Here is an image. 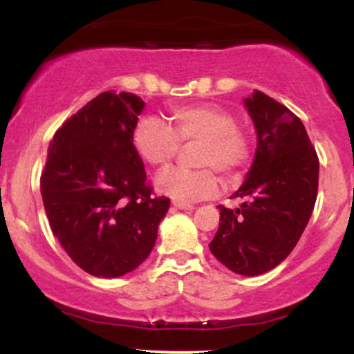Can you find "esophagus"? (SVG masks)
I'll use <instances>...</instances> for the list:
<instances>
[{
	"label": "esophagus",
	"instance_id": "1",
	"mask_svg": "<svg viewBox=\"0 0 354 354\" xmlns=\"http://www.w3.org/2000/svg\"><path fill=\"white\" fill-rule=\"evenodd\" d=\"M174 209H181V211H193L194 206L193 205H185V203H173Z\"/></svg>",
	"mask_w": 354,
	"mask_h": 354
}]
</instances>
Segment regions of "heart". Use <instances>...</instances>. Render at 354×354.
<instances>
[{"label":"heart","mask_w":354,"mask_h":354,"mask_svg":"<svg viewBox=\"0 0 354 354\" xmlns=\"http://www.w3.org/2000/svg\"><path fill=\"white\" fill-rule=\"evenodd\" d=\"M171 124L143 116L133 128V148L154 168H165L180 153V145H194V163L200 169L171 168L156 176V189L176 203H194L213 196L219 181L214 169L233 180L250 160V141L238 128L236 118L216 104L174 108Z\"/></svg>","instance_id":"1"}]
</instances>
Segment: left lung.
Here are the masks:
<instances>
[{"label": "left lung", "instance_id": "1", "mask_svg": "<svg viewBox=\"0 0 354 354\" xmlns=\"http://www.w3.org/2000/svg\"><path fill=\"white\" fill-rule=\"evenodd\" d=\"M245 108L256 129V153L234 191L236 209L219 208L211 253L228 270L258 276L288 258L315 208L319 161L295 113L254 89Z\"/></svg>", "mask_w": 354, "mask_h": 354}]
</instances>
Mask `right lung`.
<instances>
[{
    "instance_id": "obj_1",
    "label": "right lung",
    "mask_w": 354,
    "mask_h": 354,
    "mask_svg": "<svg viewBox=\"0 0 354 354\" xmlns=\"http://www.w3.org/2000/svg\"><path fill=\"white\" fill-rule=\"evenodd\" d=\"M145 101L104 91L53 136L41 196L53 234L68 256L96 278L136 270L151 253L168 198H154L133 148Z\"/></svg>"
}]
</instances>
